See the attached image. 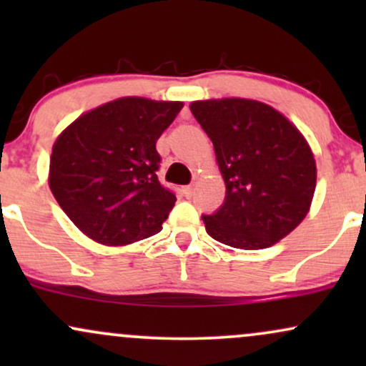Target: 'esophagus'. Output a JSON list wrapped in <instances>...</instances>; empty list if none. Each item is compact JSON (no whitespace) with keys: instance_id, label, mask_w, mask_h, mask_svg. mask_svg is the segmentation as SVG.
Wrapping results in <instances>:
<instances>
[{"instance_id":"34e87169","label":"esophagus","mask_w":366,"mask_h":366,"mask_svg":"<svg viewBox=\"0 0 366 366\" xmlns=\"http://www.w3.org/2000/svg\"><path fill=\"white\" fill-rule=\"evenodd\" d=\"M184 194H186L187 197H191L192 194H194V187H192V186H186V187H184Z\"/></svg>"}]
</instances>
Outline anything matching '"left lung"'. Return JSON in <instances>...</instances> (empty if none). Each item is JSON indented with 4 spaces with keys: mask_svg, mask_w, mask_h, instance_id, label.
I'll return each mask as SVG.
<instances>
[{
    "mask_svg": "<svg viewBox=\"0 0 366 366\" xmlns=\"http://www.w3.org/2000/svg\"><path fill=\"white\" fill-rule=\"evenodd\" d=\"M194 119L213 142L225 182V203L204 215L215 241L264 249L308 215L317 163L303 134L270 104L246 98L192 102Z\"/></svg>",
    "mask_w": 366,
    "mask_h": 366,
    "instance_id": "left-lung-1",
    "label": "left lung"
}]
</instances>
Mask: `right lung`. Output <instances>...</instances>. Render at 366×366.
I'll use <instances>...</instances> for the list:
<instances>
[{
	"label": "right lung",
	"instance_id": "add662e5",
	"mask_svg": "<svg viewBox=\"0 0 366 366\" xmlns=\"http://www.w3.org/2000/svg\"><path fill=\"white\" fill-rule=\"evenodd\" d=\"M182 107L125 96L82 113L61 130L48 182L82 234L104 246H127L163 229L177 197L157 177V141Z\"/></svg>",
	"mask_w": 366,
	"mask_h": 366
}]
</instances>
